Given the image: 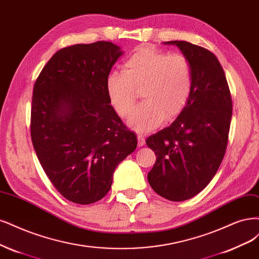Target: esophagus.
I'll use <instances>...</instances> for the list:
<instances>
[{"mask_svg":"<svg viewBox=\"0 0 259 259\" xmlns=\"http://www.w3.org/2000/svg\"><path fill=\"white\" fill-rule=\"evenodd\" d=\"M137 139H138V146L139 147H142L145 145V136H142V135H138L137 136Z\"/></svg>","mask_w":259,"mask_h":259,"instance_id":"esophagus-1","label":"esophagus"}]
</instances>
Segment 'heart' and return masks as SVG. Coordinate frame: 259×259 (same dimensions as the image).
Instances as JSON below:
<instances>
[{"instance_id": "b5f03b06", "label": "heart", "mask_w": 259, "mask_h": 259, "mask_svg": "<svg viewBox=\"0 0 259 259\" xmlns=\"http://www.w3.org/2000/svg\"><path fill=\"white\" fill-rule=\"evenodd\" d=\"M123 72L114 70L106 79L110 104L122 118L131 114L142 91L145 102L133 112L128 125L139 133L153 131L164 117L179 114L189 101L193 76L190 62L181 55L167 53L151 47L137 48L125 60Z\"/></svg>"}]
</instances>
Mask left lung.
I'll return each mask as SVG.
<instances>
[{
    "label": "left lung",
    "instance_id": "left-lung-1",
    "mask_svg": "<svg viewBox=\"0 0 259 259\" xmlns=\"http://www.w3.org/2000/svg\"><path fill=\"white\" fill-rule=\"evenodd\" d=\"M163 44L175 45L189 60L193 88L177 119L147 138L156 155L148 181L162 197L183 201L200 193L218 171L227 147L233 102L224 69L212 52L184 40Z\"/></svg>",
    "mask_w": 259,
    "mask_h": 259
}]
</instances>
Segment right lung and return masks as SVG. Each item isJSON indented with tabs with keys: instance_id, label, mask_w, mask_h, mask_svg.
<instances>
[{
	"instance_id": "1",
	"label": "right lung",
	"mask_w": 259,
	"mask_h": 259,
	"mask_svg": "<svg viewBox=\"0 0 259 259\" xmlns=\"http://www.w3.org/2000/svg\"><path fill=\"white\" fill-rule=\"evenodd\" d=\"M123 55L110 41L56 52L33 89L31 138L42 169L67 200L90 204L108 193L114 169L137 147L106 91Z\"/></svg>"
}]
</instances>
